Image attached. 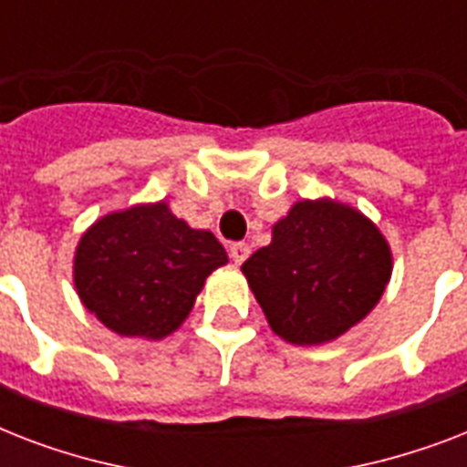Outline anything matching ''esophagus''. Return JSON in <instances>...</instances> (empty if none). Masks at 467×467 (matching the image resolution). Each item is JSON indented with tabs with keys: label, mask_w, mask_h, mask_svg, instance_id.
<instances>
[{
	"label": "esophagus",
	"mask_w": 467,
	"mask_h": 467,
	"mask_svg": "<svg viewBox=\"0 0 467 467\" xmlns=\"http://www.w3.org/2000/svg\"><path fill=\"white\" fill-rule=\"evenodd\" d=\"M249 252H252V249H249V244H244V242H234L233 247H230V256H233L234 264L244 262L249 256Z\"/></svg>",
	"instance_id": "esophagus-1"
}]
</instances>
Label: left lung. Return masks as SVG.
Returning a JSON list of instances; mask_svg holds the SVG:
<instances>
[{"label":"left lung","instance_id":"8db88e82","mask_svg":"<svg viewBox=\"0 0 467 467\" xmlns=\"http://www.w3.org/2000/svg\"><path fill=\"white\" fill-rule=\"evenodd\" d=\"M242 271L281 339L325 344L361 322L392 274L388 242L366 215L319 198L300 201L274 225L269 247Z\"/></svg>","mask_w":467,"mask_h":467}]
</instances>
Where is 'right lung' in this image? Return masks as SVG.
I'll list each match as a JSON object with an SVG mask.
<instances>
[{
  "label": "right lung",
  "instance_id": "1",
  "mask_svg": "<svg viewBox=\"0 0 467 467\" xmlns=\"http://www.w3.org/2000/svg\"><path fill=\"white\" fill-rule=\"evenodd\" d=\"M227 264L215 234L169 205H133L97 220L75 254L84 307L120 337L161 339L189 317L205 278Z\"/></svg>",
  "mask_w": 467,
  "mask_h": 467
}]
</instances>
